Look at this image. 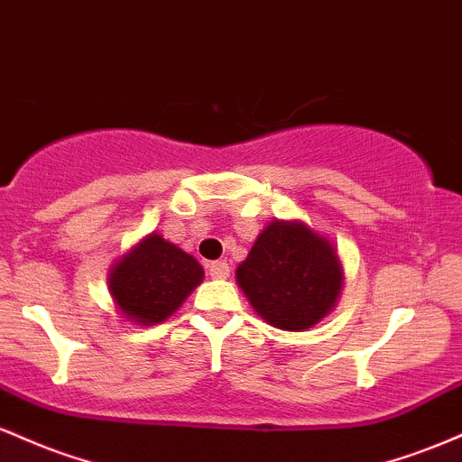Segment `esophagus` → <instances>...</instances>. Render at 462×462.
Wrapping results in <instances>:
<instances>
[{"instance_id":"obj_1","label":"esophagus","mask_w":462,"mask_h":462,"mask_svg":"<svg viewBox=\"0 0 462 462\" xmlns=\"http://www.w3.org/2000/svg\"><path fill=\"white\" fill-rule=\"evenodd\" d=\"M208 275L213 280H226L230 275V267H227L226 261H217L208 264Z\"/></svg>"}]
</instances>
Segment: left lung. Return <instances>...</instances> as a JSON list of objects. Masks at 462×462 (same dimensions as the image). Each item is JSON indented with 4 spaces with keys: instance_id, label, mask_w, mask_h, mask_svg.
<instances>
[{
    "instance_id": "8db88e82",
    "label": "left lung",
    "mask_w": 462,
    "mask_h": 462,
    "mask_svg": "<svg viewBox=\"0 0 462 462\" xmlns=\"http://www.w3.org/2000/svg\"><path fill=\"white\" fill-rule=\"evenodd\" d=\"M236 284L269 326L304 332L341 298V256L330 238L304 221L273 219L236 267Z\"/></svg>"
}]
</instances>
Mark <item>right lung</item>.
Segmentation results:
<instances>
[{"instance_id": "right-lung-1", "label": "right lung", "mask_w": 462, "mask_h": 462, "mask_svg": "<svg viewBox=\"0 0 462 462\" xmlns=\"http://www.w3.org/2000/svg\"><path fill=\"white\" fill-rule=\"evenodd\" d=\"M204 269L158 232L143 236L108 272V291L125 321L156 326L176 312L201 284Z\"/></svg>"}]
</instances>
